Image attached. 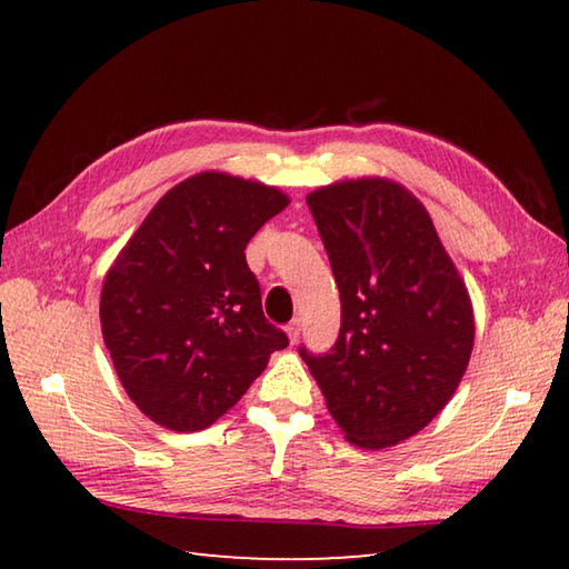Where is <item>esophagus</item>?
Instances as JSON below:
<instances>
[{
	"instance_id": "obj_1",
	"label": "esophagus",
	"mask_w": 569,
	"mask_h": 569,
	"mask_svg": "<svg viewBox=\"0 0 569 569\" xmlns=\"http://www.w3.org/2000/svg\"><path fill=\"white\" fill-rule=\"evenodd\" d=\"M286 332H288V337H291V342H298V337H300V320L296 318V320H291L286 325Z\"/></svg>"
}]
</instances>
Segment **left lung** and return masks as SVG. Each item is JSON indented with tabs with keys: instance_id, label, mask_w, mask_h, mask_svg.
Segmentation results:
<instances>
[{
	"instance_id": "1",
	"label": "left lung",
	"mask_w": 569,
	"mask_h": 569,
	"mask_svg": "<svg viewBox=\"0 0 569 569\" xmlns=\"http://www.w3.org/2000/svg\"><path fill=\"white\" fill-rule=\"evenodd\" d=\"M342 322L328 352L298 347L332 418L359 447H391L440 413L475 345L467 288L426 208L381 178L308 196Z\"/></svg>"
}]
</instances>
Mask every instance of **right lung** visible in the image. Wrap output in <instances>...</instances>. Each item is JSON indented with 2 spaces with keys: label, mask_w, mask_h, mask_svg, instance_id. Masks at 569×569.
I'll use <instances>...</instances> for the list:
<instances>
[{
  "label": "right lung",
  "mask_w": 569,
  "mask_h": 569,
  "mask_svg": "<svg viewBox=\"0 0 569 569\" xmlns=\"http://www.w3.org/2000/svg\"><path fill=\"white\" fill-rule=\"evenodd\" d=\"M276 188L200 173L156 202L104 278L100 320L143 416L196 432L232 408L288 335L263 318L244 249L281 212Z\"/></svg>",
  "instance_id": "1"
}]
</instances>
